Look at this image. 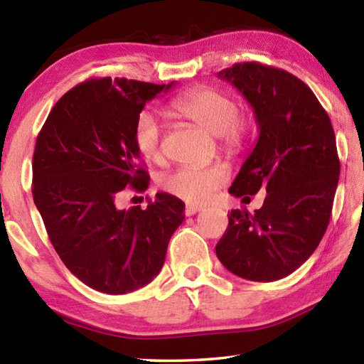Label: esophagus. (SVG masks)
<instances>
[{"instance_id": "1", "label": "esophagus", "mask_w": 364, "mask_h": 364, "mask_svg": "<svg viewBox=\"0 0 364 364\" xmlns=\"http://www.w3.org/2000/svg\"><path fill=\"white\" fill-rule=\"evenodd\" d=\"M203 208L202 206H194V205H188L186 206V210H184V214L186 215H194V214H197V213H200L202 211Z\"/></svg>"}]
</instances>
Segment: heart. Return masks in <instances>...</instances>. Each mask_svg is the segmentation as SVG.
Here are the masks:
<instances>
[{
	"instance_id": "1",
	"label": "heart",
	"mask_w": 364,
	"mask_h": 364,
	"mask_svg": "<svg viewBox=\"0 0 364 364\" xmlns=\"http://www.w3.org/2000/svg\"><path fill=\"white\" fill-rule=\"evenodd\" d=\"M170 107L181 117L196 123L208 133L219 136L220 145L228 151H237L242 146L247 122L237 112V103L228 92L219 87L203 86L176 97ZM164 129L156 115L142 111L134 125V144L145 159L161 162L164 159ZM225 166H186L162 176L161 186L168 194L191 205L208 202L214 192L228 181Z\"/></svg>"
}]
</instances>
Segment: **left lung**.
<instances>
[{"mask_svg": "<svg viewBox=\"0 0 364 364\" xmlns=\"http://www.w3.org/2000/svg\"><path fill=\"white\" fill-rule=\"evenodd\" d=\"M255 111L258 142L228 192L242 200L266 191L253 214L228 213L215 253L230 272L275 282L311 257L328 227L339 180L336 137L313 90L289 72L239 63L218 73Z\"/></svg>", "mask_w": 364, "mask_h": 364, "instance_id": "8db88e82", "label": "left lung"}]
</instances>
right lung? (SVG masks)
I'll list each match as a JSON object with an SVG mask.
<instances>
[{
  "label": "right lung",
  "mask_w": 364,
  "mask_h": 364,
  "mask_svg": "<svg viewBox=\"0 0 364 364\" xmlns=\"http://www.w3.org/2000/svg\"><path fill=\"white\" fill-rule=\"evenodd\" d=\"M172 84L87 80L59 98L37 136L34 203L59 258L92 289L127 294L149 284L184 220V203L166 192L145 210L115 205L125 188H149L136 119Z\"/></svg>",
  "instance_id": "1"
}]
</instances>
